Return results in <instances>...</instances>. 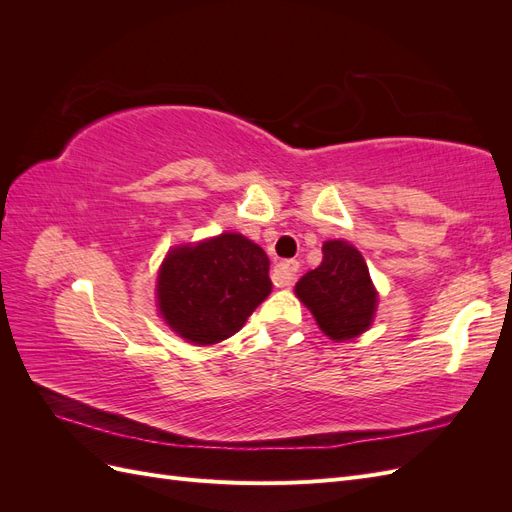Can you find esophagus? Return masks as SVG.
Returning <instances> with one entry per match:
<instances>
[{"instance_id": "esophagus-1", "label": "esophagus", "mask_w": 512, "mask_h": 512, "mask_svg": "<svg viewBox=\"0 0 512 512\" xmlns=\"http://www.w3.org/2000/svg\"><path fill=\"white\" fill-rule=\"evenodd\" d=\"M299 262L297 260H286V262H280L273 269V284L277 288H284V286H292V282L297 280V273H299Z\"/></svg>"}]
</instances>
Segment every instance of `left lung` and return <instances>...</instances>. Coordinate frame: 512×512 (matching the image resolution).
<instances>
[{
    "instance_id": "8db88e82",
    "label": "left lung",
    "mask_w": 512,
    "mask_h": 512,
    "mask_svg": "<svg viewBox=\"0 0 512 512\" xmlns=\"http://www.w3.org/2000/svg\"><path fill=\"white\" fill-rule=\"evenodd\" d=\"M324 335L335 342L361 335L374 318L378 292L361 252L346 241L322 245V262L294 286Z\"/></svg>"
}]
</instances>
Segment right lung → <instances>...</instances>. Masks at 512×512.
I'll use <instances>...</instances> for the list:
<instances>
[{"instance_id": "add662e5", "label": "right lung", "mask_w": 512, "mask_h": 512, "mask_svg": "<svg viewBox=\"0 0 512 512\" xmlns=\"http://www.w3.org/2000/svg\"><path fill=\"white\" fill-rule=\"evenodd\" d=\"M269 292V256L235 232L168 252L158 275L164 320L198 346L235 335Z\"/></svg>"}]
</instances>
